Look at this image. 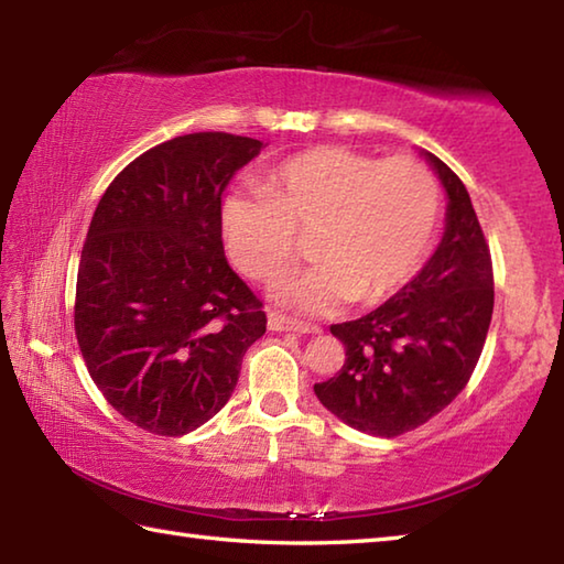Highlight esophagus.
<instances>
[{
    "instance_id": "esophagus-1",
    "label": "esophagus",
    "mask_w": 564,
    "mask_h": 564,
    "mask_svg": "<svg viewBox=\"0 0 564 564\" xmlns=\"http://www.w3.org/2000/svg\"><path fill=\"white\" fill-rule=\"evenodd\" d=\"M269 330H275V333H317V327L303 323V321H295V317L283 315L279 311H269Z\"/></svg>"
}]
</instances>
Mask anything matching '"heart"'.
I'll return each instance as SVG.
<instances>
[{
  "instance_id": "heart-1",
  "label": "heart",
  "mask_w": 564,
  "mask_h": 564,
  "mask_svg": "<svg viewBox=\"0 0 564 564\" xmlns=\"http://www.w3.org/2000/svg\"><path fill=\"white\" fill-rule=\"evenodd\" d=\"M261 189L224 202V243L249 279L271 283L299 259V237L311 234L315 263L275 285V299L313 313L350 299L377 303L412 279L442 202L422 162H380L340 145L289 158Z\"/></svg>"
}]
</instances>
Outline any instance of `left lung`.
Instances as JSON below:
<instances>
[{
	"instance_id": "left-lung-1",
	"label": "left lung",
	"mask_w": 564,
	"mask_h": 564,
	"mask_svg": "<svg viewBox=\"0 0 564 564\" xmlns=\"http://www.w3.org/2000/svg\"><path fill=\"white\" fill-rule=\"evenodd\" d=\"M448 194L446 231L422 273L380 308L330 325L345 345L335 377L313 389L345 424L402 436L460 394L484 352L494 315V261L456 172L426 152Z\"/></svg>"
}]
</instances>
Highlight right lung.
I'll return each mask as SVG.
<instances>
[{
	"mask_svg": "<svg viewBox=\"0 0 564 564\" xmlns=\"http://www.w3.org/2000/svg\"><path fill=\"white\" fill-rule=\"evenodd\" d=\"M263 142L189 132L110 182L80 251L74 325L108 404L158 436L219 412L265 333L261 299L224 256L221 192Z\"/></svg>",
	"mask_w": 564,
	"mask_h": 564,
	"instance_id": "obj_1",
	"label": "right lung"
}]
</instances>
